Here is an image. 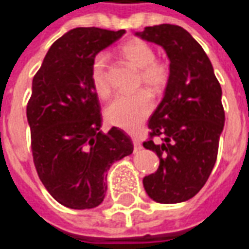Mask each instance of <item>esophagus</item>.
<instances>
[{"mask_svg": "<svg viewBox=\"0 0 249 249\" xmlns=\"http://www.w3.org/2000/svg\"><path fill=\"white\" fill-rule=\"evenodd\" d=\"M132 142H133V147H135V151H139V149L142 148V142L139 137H132Z\"/></svg>", "mask_w": 249, "mask_h": 249, "instance_id": "esophagus-1", "label": "esophagus"}]
</instances>
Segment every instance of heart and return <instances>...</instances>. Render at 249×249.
Instances as JSON below:
<instances>
[{"instance_id":"1","label":"heart","mask_w":249,"mask_h":249,"mask_svg":"<svg viewBox=\"0 0 249 249\" xmlns=\"http://www.w3.org/2000/svg\"><path fill=\"white\" fill-rule=\"evenodd\" d=\"M120 55L132 66L139 69L137 83L152 94H160L170 81L168 64L158 60L154 47L142 39H130L121 44ZM90 81L101 98L110 94V82L107 75V58L105 53H97L90 67ZM154 109L151 95L145 90L135 94L117 95L107 105L105 117L107 123L125 130H135L149 116Z\"/></svg>"}]
</instances>
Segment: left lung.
Returning <instances> with one entry per match:
<instances>
[{
	"label": "left lung",
	"instance_id": "left-lung-1",
	"mask_svg": "<svg viewBox=\"0 0 249 249\" xmlns=\"http://www.w3.org/2000/svg\"><path fill=\"white\" fill-rule=\"evenodd\" d=\"M136 35L163 47L170 59V81L142 142L160 161L142 185L156 202H183L202 189L214 167L225 123L221 86L202 47L182 27L160 24Z\"/></svg>",
	"mask_w": 249,
	"mask_h": 249
}]
</instances>
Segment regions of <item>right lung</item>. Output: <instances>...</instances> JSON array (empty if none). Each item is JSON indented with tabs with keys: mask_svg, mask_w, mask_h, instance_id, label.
Returning <instances> with one entry per match:
<instances>
[{
	"mask_svg": "<svg viewBox=\"0 0 249 249\" xmlns=\"http://www.w3.org/2000/svg\"><path fill=\"white\" fill-rule=\"evenodd\" d=\"M124 34L71 29L52 44L34 76L27 119L35 167L47 191L70 209L98 206L105 198L107 171L133 152L123 129L100 130V101L90 81L95 55Z\"/></svg>",
	"mask_w": 249,
	"mask_h": 249,
	"instance_id": "obj_1",
	"label": "right lung"
}]
</instances>
